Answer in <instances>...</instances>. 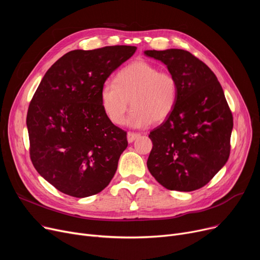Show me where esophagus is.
Segmentation results:
<instances>
[{"instance_id":"1","label":"esophagus","mask_w":260,"mask_h":260,"mask_svg":"<svg viewBox=\"0 0 260 260\" xmlns=\"http://www.w3.org/2000/svg\"><path fill=\"white\" fill-rule=\"evenodd\" d=\"M138 137H140V134L132 133V132H128V133H127V141H128V143L134 142Z\"/></svg>"}]
</instances>
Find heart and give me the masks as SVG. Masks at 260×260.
<instances>
[{
    "instance_id": "heart-1",
    "label": "heart",
    "mask_w": 260,
    "mask_h": 260,
    "mask_svg": "<svg viewBox=\"0 0 260 260\" xmlns=\"http://www.w3.org/2000/svg\"><path fill=\"white\" fill-rule=\"evenodd\" d=\"M178 98V83L169 72L146 60H137L117 74L115 83L107 81L100 90V102L107 119L120 124L126 119L132 127H143L166 121L173 113Z\"/></svg>"
}]
</instances>
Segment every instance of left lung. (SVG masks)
Instances as JSON below:
<instances>
[{
    "label": "left lung",
    "mask_w": 260,
    "mask_h": 260,
    "mask_svg": "<svg viewBox=\"0 0 260 260\" xmlns=\"http://www.w3.org/2000/svg\"><path fill=\"white\" fill-rule=\"evenodd\" d=\"M166 64L178 83L171 116L148 135L147 169L165 187L190 192L206 185L226 163L233 116L215 74L192 53L145 50Z\"/></svg>",
    "instance_id": "obj_1"
}]
</instances>
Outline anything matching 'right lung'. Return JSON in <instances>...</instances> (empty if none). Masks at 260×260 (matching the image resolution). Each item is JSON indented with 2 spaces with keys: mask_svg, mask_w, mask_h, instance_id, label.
Returning <instances> with one entry per match:
<instances>
[{
  "mask_svg": "<svg viewBox=\"0 0 260 260\" xmlns=\"http://www.w3.org/2000/svg\"><path fill=\"white\" fill-rule=\"evenodd\" d=\"M135 46H106L65 53L46 72L28 107L26 125L38 173L77 198L111 182L127 147L126 132L105 116L100 90Z\"/></svg>",
  "mask_w": 260,
  "mask_h": 260,
  "instance_id": "1",
  "label": "right lung"
}]
</instances>
